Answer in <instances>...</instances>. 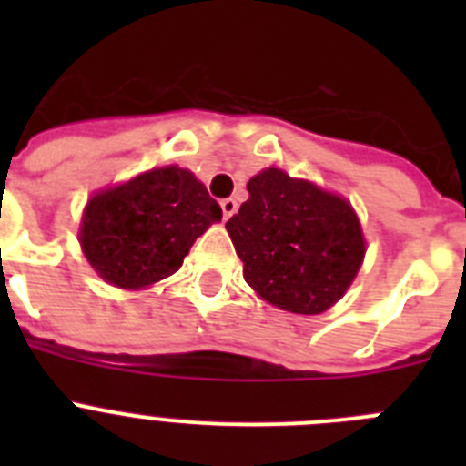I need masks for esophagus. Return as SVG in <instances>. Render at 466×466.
I'll list each match as a JSON object with an SVG mask.
<instances>
[{
	"mask_svg": "<svg viewBox=\"0 0 466 466\" xmlns=\"http://www.w3.org/2000/svg\"><path fill=\"white\" fill-rule=\"evenodd\" d=\"M236 209H238V203L233 200V198H224V200H221V212H224V219H230V217L236 214Z\"/></svg>",
	"mask_w": 466,
	"mask_h": 466,
	"instance_id": "34e87169",
	"label": "esophagus"
}]
</instances>
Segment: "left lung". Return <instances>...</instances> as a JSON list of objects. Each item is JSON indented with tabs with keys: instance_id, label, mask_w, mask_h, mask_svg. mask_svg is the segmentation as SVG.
Returning <instances> with one entry per match:
<instances>
[{
	"instance_id": "left-lung-1",
	"label": "left lung",
	"mask_w": 466,
	"mask_h": 466,
	"mask_svg": "<svg viewBox=\"0 0 466 466\" xmlns=\"http://www.w3.org/2000/svg\"><path fill=\"white\" fill-rule=\"evenodd\" d=\"M247 191V203L226 221L247 284L282 310L324 312L364 258L355 209L278 167L252 177Z\"/></svg>"
}]
</instances>
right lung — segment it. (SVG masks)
I'll return each instance as SVG.
<instances>
[{"mask_svg": "<svg viewBox=\"0 0 466 466\" xmlns=\"http://www.w3.org/2000/svg\"><path fill=\"white\" fill-rule=\"evenodd\" d=\"M214 221L221 208L208 188L188 170L160 167L90 198L81 247L100 278L139 289L179 270Z\"/></svg>", "mask_w": 466, "mask_h": 466, "instance_id": "obj_1", "label": "right lung"}]
</instances>
